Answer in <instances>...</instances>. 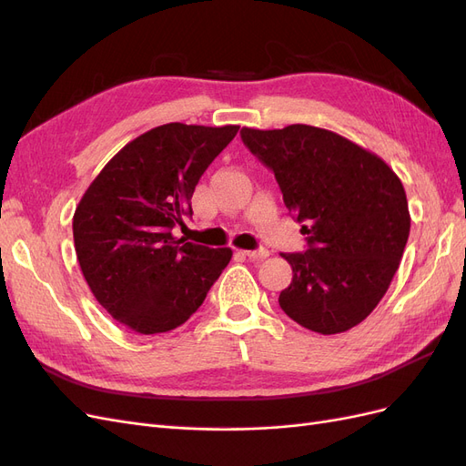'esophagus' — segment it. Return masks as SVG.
<instances>
[{
	"instance_id": "1",
	"label": "esophagus",
	"mask_w": 466,
	"mask_h": 466,
	"mask_svg": "<svg viewBox=\"0 0 466 466\" xmlns=\"http://www.w3.org/2000/svg\"><path fill=\"white\" fill-rule=\"evenodd\" d=\"M243 255L252 258V260H264L266 257H270V250L268 248H258V250H243Z\"/></svg>"
}]
</instances>
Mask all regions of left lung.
I'll list each match as a JSON object with an SVG mask.
<instances>
[{"mask_svg": "<svg viewBox=\"0 0 466 466\" xmlns=\"http://www.w3.org/2000/svg\"><path fill=\"white\" fill-rule=\"evenodd\" d=\"M241 137L305 223L309 250L281 252L293 278L279 307L319 334L356 327L383 299L410 235L400 178L379 155L317 126L243 128Z\"/></svg>", "mask_w": 466, "mask_h": 466, "instance_id": "left-lung-1", "label": "left lung"}]
</instances>
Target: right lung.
Masks as SVG:
<instances>
[{"mask_svg": "<svg viewBox=\"0 0 466 466\" xmlns=\"http://www.w3.org/2000/svg\"><path fill=\"white\" fill-rule=\"evenodd\" d=\"M238 126L171 122L126 144L81 196L74 243L95 299L126 329L168 332L187 322L229 264V247L177 238L192 194Z\"/></svg>", "mask_w": 466, "mask_h": 466, "instance_id": "right-lung-1", "label": "right lung"}]
</instances>
